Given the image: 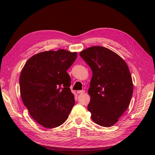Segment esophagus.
<instances>
[{
  "label": "esophagus",
  "instance_id": "esophagus-1",
  "mask_svg": "<svg viewBox=\"0 0 155 155\" xmlns=\"http://www.w3.org/2000/svg\"><path fill=\"white\" fill-rule=\"evenodd\" d=\"M84 93H85V91H84V90H82V91H77V94H84Z\"/></svg>",
  "mask_w": 155,
  "mask_h": 155
}]
</instances>
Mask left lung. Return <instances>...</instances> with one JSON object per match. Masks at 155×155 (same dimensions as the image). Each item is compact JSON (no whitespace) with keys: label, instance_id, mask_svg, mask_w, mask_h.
Masks as SVG:
<instances>
[{"label":"left lung","instance_id":"obj_1","mask_svg":"<svg viewBox=\"0 0 155 155\" xmlns=\"http://www.w3.org/2000/svg\"><path fill=\"white\" fill-rule=\"evenodd\" d=\"M80 55L93 74L88 91L91 119L101 126H112L128 108L133 93L127 65L115 52L102 46L88 48Z\"/></svg>","mask_w":155,"mask_h":155}]
</instances>
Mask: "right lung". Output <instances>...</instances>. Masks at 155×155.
I'll return each mask as SVG.
<instances>
[{
  "label": "right lung",
  "mask_w": 155,
  "mask_h": 155,
  "mask_svg": "<svg viewBox=\"0 0 155 155\" xmlns=\"http://www.w3.org/2000/svg\"><path fill=\"white\" fill-rule=\"evenodd\" d=\"M77 52L65 50L36 54L27 61L19 78L22 101L31 116L46 128L63 124L75 104L67 70Z\"/></svg>",
  "instance_id": "obj_1"
}]
</instances>
